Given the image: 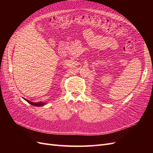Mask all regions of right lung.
I'll use <instances>...</instances> for the list:
<instances>
[{"instance_id": "right-lung-1", "label": "right lung", "mask_w": 153, "mask_h": 153, "mask_svg": "<svg viewBox=\"0 0 153 153\" xmlns=\"http://www.w3.org/2000/svg\"><path fill=\"white\" fill-rule=\"evenodd\" d=\"M27 102H28L29 103H30V104H31V105H34V106H43V105H44L45 103H43V102H38V103H34V102H31V101H29V100H26V99H25Z\"/></svg>"}]
</instances>
